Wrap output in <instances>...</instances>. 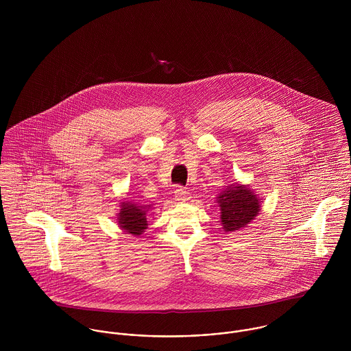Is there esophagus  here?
<instances>
[{
    "label": "esophagus",
    "instance_id": "obj_1",
    "mask_svg": "<svg viewBox=\"0 0 351 351\" xmlns=\"http://www.w3.org/2000/svg\"><path fill=\"white\" fill-rule=\"evenodd\" d=\"M189 199H191V197H189V192H188L186 189L178 188V189L176 191V200L178 201V202H186Z\"/></svg>",
    "mask_w": 351,
    "mask_h": 351
}]
</instances>
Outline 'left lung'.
<instances>
[{
  "mask_svg": "<svg viewBox=\"0 0 351 351\" xmlns=\"http://www.w3.org/2000/svg\"><path fill=\"white\" fill-rule=\"evenodd\" d=\"M217 204L220 206V221L226 232L239 231L250 224L259 212V197L249 186L234 184L226 188L219 196Z\"/></svg>",
  "mask_w": 351,
  "mask_h": 351,
  "instance_id": "left-lung-1",
  "label": "left lung"
}]
</instances>
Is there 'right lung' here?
<instances>
[{"label":"right lung","mask_w":351,"mask_h":351,"mask_svg":"<svg viewBox=\"0 0 351 351\" xmlns=\"http://www.w3.org/2000/svg\"><path fill=\"white\" fill-rule=\"evenodd\" d=\"M120 212L117 213V223L121 230L135 237H139L147 228L146 209L150 205H143L132 201H123L120 204Z\"/></svg>","instance_id":"obj_1"}]
</instances>
